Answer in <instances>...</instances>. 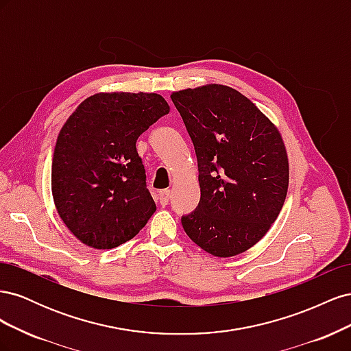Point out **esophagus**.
<instances>
[{"mask_svg": "<svg viewBox=\"0 0 351 351\" xmlns=\"http://www.w3.org/2000/svg\"><path fill=\"white\" fill-rule=\"evenodd\" d=\"M169 196H171V192H169L168 189L159 190V193H158L159 204H161V205H167V204H168V200H169Z\"/></svg>", "mask_w": 351, "mask_h": 351, "instance_id": "obj_1", "label": "esophagus"}]
</instances>
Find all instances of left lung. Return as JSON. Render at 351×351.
<instances>
[{"label": "left lung", "mask_w": 351, "mask_h": 351, "mask_svg": "<svg viewBox=\"0 0 351 351\" xmlns=\"http://www.w3.org/2000/svg\"><path fill=\"white\" fill-rule=\"evenodd\" d=\"M171 99L197 158L200 200L182 217L186 234L218 258L254 246L271 228L289 189V158L269 119L239 90L205 84Z\"/></svg>", "instance_id": "1"}]
</instances>
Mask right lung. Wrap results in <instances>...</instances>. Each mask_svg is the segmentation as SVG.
Here are the masks:
<instances>
[{
    "mask_svg": "<svg viewBox=\"0 0 351 351\" xmlns=\"http://www.w3.org/2000/svg\"><path fill=\"white\" fill-rule=\"evenodd\" d=\"M168 112L158 93H95L62 125L52 158V197L60 218L86 246H120L152 217L156 206L136 142Z\"/></svg>",
    "mask_w": 351,
    "mask_h": 351,
    "instance_id": "right-lung-1",
    "label": "right lung"
}]
</instances>
